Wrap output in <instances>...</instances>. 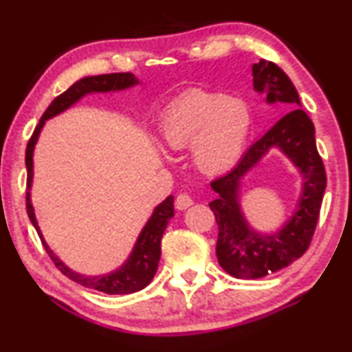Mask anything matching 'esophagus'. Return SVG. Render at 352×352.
<instances>
[{"instance_id": "esophagus-1", "label": "esophagus", "mask_w": 352, "mask_h": 352, "mask_svg": "<svg viewBox=\"0 0 352 352\" xmlns=\"http://www.w3.org/2000/svg\"><path fill=\"white\" fill-rule=\"evenodd\" d=\"M193 205V198L188 193H180L175 198V208L177 210H187L188 206Z\"/></svg>"}]
</instances>
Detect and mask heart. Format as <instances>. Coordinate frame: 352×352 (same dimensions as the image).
I'll list each match as a JSON object with an SVG mask.
<instances>
[{
  "label": "heart",
  "mask_w": 352,
  "mask_h": 352,
  "mask_svg": "<svg viewBox=\"0 0 352 352\" xmlns=\"http://www.w3.org/2000/svg\"><path fill=\"white\" fill-rule=\"evenodd\" d=\"M251 129L241 100L208 90H190L175 100L160 121V142L170 151L192 146L198 170L219 175L238 164Z\"/></svg>",
  "instance_id": "obj_1"
}]
</instances>
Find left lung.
I'll return each mask as SVG.
<instances>
[{"label":"left lung","instance_id":"1","mask_svg":"<svg viewBox=\"0 0 352 352\" xmlns=\"http://www.w3.org/2000/svg\"><path fill=\"white\" fill-rule=\"evenodd\" d=\"M254 88L269 103H285L292 111L249 147L231 172L211 182L218 193L210 203L218 223L217 256L219 265L232 277L261 278L277 272L302 257L315 234L326 188V172L315 141V126L300 108L298 93L287 74L274 62L252 65ZM270 146H280L304 177L299 210L278 233L257 235L247 226L237 203L239 180Z\"/></svg>","mask_w":352,"mask_h":352}]
</instances>
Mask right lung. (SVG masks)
Wrapping results in <instances>:
<instances>
[{
	"instance_id": "add662e5",
	"label": "right lung",
	"mask_w": 352,
	"mask_h": 352,
	"mask_svg": "<svg viewBox=\"0 0 352 352\" xmlns=\"http://www.w3.org/2000/svg\"><path fill=\"white\" fill-rule=\"evenodd\" d=\"M138 83V78L134 77L129 72H124V74H107V75H96V77H85L78 80L77 83H74L69 90H65L62 95H58L52 103L49 104V108L45 109V113L42 114L39 124L36 126L34 133L29 139L28 147H26V167H28V192H26V210L28 217L31 219V223L36 228L37 234L42 241V245L45 248V252L49 254V257L52 259L60 272L69 277L70 280L80 283V285L87 287V289H93L103 292V294L109 295H126V294H134V292L144 289L152 280L155 272H157V265L160 259V239H162V234L167 228L168 219L173 217V197H168L167 200H164L157 208L154 210L149 221H147L146 226L141 234H139L138 243L134 245V251L129 256L128 262L122 265L121 269H118L116 272L101 275V277H87V275L77 274L74 270L67 267L63 262L58 259L55 254L50 251L49 245L45 244L44 238H42L39 226H37L36 217H34L32 203L31 198H29V188H31L32 184V152L34 146H36L37 138H39V133L44 126L45 120L55 116V114L62 113L63 109H67L75 101H78L83 95L87 93H96V91H114V90H124V88L133 87V85Z\"/></svg>"
}]
</instances>
